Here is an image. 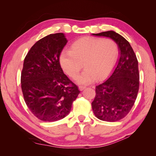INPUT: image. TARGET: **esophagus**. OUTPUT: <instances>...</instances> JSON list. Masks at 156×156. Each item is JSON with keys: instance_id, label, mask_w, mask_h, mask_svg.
Returning a JSON list of instances; mask_svg holds the SVG:
<instances>
[{"instance_id": "1", "label": "esophagus", "mask_w": 156, "mask_h": 156, "mask_svg": "<svg viewBox=\"0 0 156 156\" xmlns=\"http://www.w3.org/2000/svg\"><path fill=\"white\" fill-rule=\"evenodd\" d=\"M86 87H83V86H79V90L80 91H82V90H83Z\"/></svg>"}]
</instances>
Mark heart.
I'll return each instance as SVG.
<instances>
[{"label":"heart","instance_id":"heart-1","mask_svg":"<svg viewBox=\"0 0 156 156\" xmlns=\"http://www.w3.org/2000/svg\"><path fill=\"white\" fill-rule=\"evenodd\" d=\"M119 48L111 39L84 37L72 44L69 51H63L59 62L64 72L75 78L83 66L84 69L77 78L80 84H88L95 79L106 78L116 64Z\"/></svg>","mask_w":156,"mask_h":156}]
</instances>
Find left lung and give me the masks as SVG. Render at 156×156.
Returning <instances> with one entry per match:
<instances>
[{
    "instance_id": "1",
    "label": "left lung",
    "mask_w": 156,
    "mask_h": 156,
    "mask_svg": "<svg viewBox=\"0 0 156 156\" xmlns=\"http://www.w3.org/2000/svg\"><path fill=\"white\" fill-rule=\"evenodd\" d=\"M92 35L109 37L116 42L119 50V59L115 71L106 81L96 87L92 110L101 120L119 121L128 114L137 96L138 61L129 42L116 32L109 30Z\"/></svg>"
}]
</instances>
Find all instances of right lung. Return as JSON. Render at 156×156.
<instances>
[{
    "instance_id": "right-lung-1",
    "label": "right lung",
    "mask_w": 156,
    "mask_h": 156,
    "mask_svg": "<svg viewBox=\"0 0 156 156\" xmlns=\"http://www.w3.org/2000/svg\"><path fill=\"white\" fill-rule=\"evenodd\" d=\"M68 40L63 33L49 34L30 48L23 63L21 83L32 114L45 122L66 116L80 91L60 66V55Z\"/></svg>"
}]
</instances>
